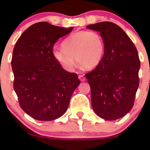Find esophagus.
Instances as JSON below:
<instances>
[{"label":"esophagus","instance_id":"esophagus-1","mask_svg":"<svg viewBox=\"0 0 150 150\" xmlns=\"http://www.w3.org/2000/svg\"><path fill=\"white\" fill-rule=\"evenodd\" d=\"M78 77H79V79H80V80L82 81V82H84V81H85V80H86L85 77H84V75H79Z\"/></svg>","mask_w":150,"mask_h":150}]
</instances>
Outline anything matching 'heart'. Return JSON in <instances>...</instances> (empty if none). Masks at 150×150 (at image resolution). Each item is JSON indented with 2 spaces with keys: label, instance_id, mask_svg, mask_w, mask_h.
I'll use <instances>...</instances> for the list:
<instances>
[{
  "label": "heart",
  "instance_id": "b5f03b06",
  "mask_svg": "<svg viewBox=\"0 0 150 150\" xmlns=\"http://www.w3.org/2000/svg\"><path fill=\"white\" fill-rule=\"evenodd\" d=\"M62 46L63 49H53L52 56L67 71L73 70L75 59L87 69L96 68L101 63L104 54V39L95 31L74 32L63 41Z\"/></svg>",
  "mask_w": 150,
  "mask_h": 150
}]
</instances>
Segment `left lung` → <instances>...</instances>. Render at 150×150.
Listing matches in <instances>:
<instances>
[{"label": "left lung", "mask_w": 150, "mask_h": 150, "mask_svg": "<svg viewBox=\"0 0 150 150\" xmlns=\"http://www.w3.org/2000/svg\"><path fill=\"white\" fill-rule=\"evenodd\" d=\"M104 41L101 63L86 74L91 88L93 110L103 119L114 120L132 109L139 87L138 53L126 33L116 24L102 22L87 25Z\"/></svg>", "instance_id": "obj_1"}]
</instances>
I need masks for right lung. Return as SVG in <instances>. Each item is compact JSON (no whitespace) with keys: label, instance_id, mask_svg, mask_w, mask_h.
<instances>
[{"label":"right lung","instance_id":"obj_1","mask_svg":"<svg viewBox=\"0 0 150 150\" xmlns=\"http://www.w3.org/2000/svg\"><path fill=\"white\" fill-rule=\"evenodd\" d=\"M73 29L38 22L15 44L11 61L13 87L20 107L34 119L47 121L63 116L80 84L77 74L65 70L52 56L55 43Z\"/></svg>","mask_w":150,"mask_h":150}]
</instances>
